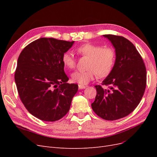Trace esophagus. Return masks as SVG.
Returning a JSON list of instances; mask_svg holds the SVG:
<instances>
[{
  "instance_id": "esophagus-1",
  "label": "esophagus",
  "mask_w": 157,
  "mask_h": 157,
  "mask_svg": "<svg viewBox=\"0 0 157 157\" xmlns=\"http://www.w3.org/2000/svg\"><path fill=\"white\" fill-rule=\"evenodd\" d=\"M84 88H86V86H84V85L78 84V89L79 90H82V89H84Z\"/></svg>"
}]
</instances>
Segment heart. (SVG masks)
I'll use <instances>...</instances> for the list:
<instances>
[{"instance_id":"b5f03b06","label":"heart","mask_w":157,"mask_h":157,"mask_svg":"<svg viewBox=\"0 0 157 157\" xmlns=\"http://www.w3.org/2000/svg\"><path fill=\"white\" fill-rule=\"evenodd\" d=\"M77 52L82 56L90 58L88 65L90 69L87 71H77L71 75V79L74 82L80 84H87L99 77H105L111 73L115 63V53L114 50L109 46L85 43L77 48ZM62 62L65 67L69 69L75 67V59L70 52H66L62 56Z\"/></svg>"}]
</instances>
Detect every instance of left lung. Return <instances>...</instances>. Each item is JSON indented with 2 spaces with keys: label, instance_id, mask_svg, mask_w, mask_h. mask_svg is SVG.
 Segmentation results:
<instances>
[{
  "label": "left lung",
  "instance_id": "1",
  "mask_svg": "<svg viewBox=\"0 0 157 157\" xmlns=\"http://www.w3.org/2000/svg\"><path fill=\"white\" fill-rule=\"evenodd\" d=\"M115 49V61L102 82L109 89L95 86L97 94L92 108L107 121H115L131 113L139 105L146 87L147 73L143 59L134 45L126 38L103 35Z\"/></svg>",
  "mask_w": 157,
  "mask_h": 157
}]
</instances>
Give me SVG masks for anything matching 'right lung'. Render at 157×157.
<instances>
[{"label": "right lung", "instance_id": "add662e5", "mask_svg": "<svg viewBox=\"0 0 157 157\" xmlns=\"http://www.w3.org/2000/svg\"><path fill=\"white\" fill-rule=\"evenodd\" d=\"M68 42L40 38L28 44L19 56L15 82L19 96L31 115L54 122L69 110L78 85L69 84L62 56L73 45Z\"/></svg>", "mask_w": 157, "mask_h": 157}]
</instances>
